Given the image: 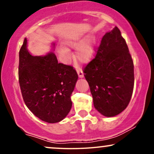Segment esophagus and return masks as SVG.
Segmentation results:
<instances>
[{
    "mask_svg": "<svg viewBox=\"0 0 154 154\" xmlns=\"http://www.w3.org/2000/svg\"><path fill=\"white\" fill-rule=\"evenodd\" d=\"M77 74H78V76H79V78H83V77H84V73H83L82 70L81 69L77 68Z\"/></svg>",
    "mask_w": 154,
    "mask_h": 154,
    "instance_id": "obj_1",
    "label": "esophagus"
}]
</instances>
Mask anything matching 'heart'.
<instances>
[{
    "instance_id": "b5f03b06",
    "label": "heart",
    "mask_w": 154,
    "mask_h": 154,
    "mask_svg": "<svg viewBox=\"0 0 154 154\" xmlns=\"http://www.w3.org/2000/svg\"><path fill=\"white\" fill-rule=\"evenodd\" d=\"M65 44L69 47H76L75 57L82 63H88L91 61L95 53L96 39L94 36L71 37L65 41ZM60 58L64 62H68L71 59V53L66 47L60 48L59 51Z\"/></svg>"
}]
</instances>
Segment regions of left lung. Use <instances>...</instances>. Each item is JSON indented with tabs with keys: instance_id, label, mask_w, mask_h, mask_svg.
<instances>
[{
	"instance_id": "left-lung-1",
	"label": "left lung",
	"mask_w": 154,
	"mask_h": 154,
	"mask_svg": "<svg viewBox=\"0 0 154 154\" xmlns=\"http://www.w3.org/2000/svg\"><path fill=\"white\" fill-rule=\"evenodd\" d=\"M83 72L98 112L112 117L126 109L133 92L134 66L117 26L104 35L95 59Z\"/></svg>"
}]
</instances>
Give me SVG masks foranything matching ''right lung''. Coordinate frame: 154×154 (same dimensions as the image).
<instances>
[{
	"instance_id": "add662e5",
	"label": "right lung",
	"mask_w": 154,
	"mask_h": 154,
	"mask_svg": "<svg viewBox=\"0 0 154 154\" xmlns=\"http://www.w3.org/2000/svg\"><path fill=\"white\" fill-rule=\"evenodd\" d=\"M27 41L26 38L19 51V81L23 99L42 121L59 122L71 110L70 97L78 75L72 66L58 63L53 51L32 56L27 49Z\"/></svg>"
}]
</instances>
